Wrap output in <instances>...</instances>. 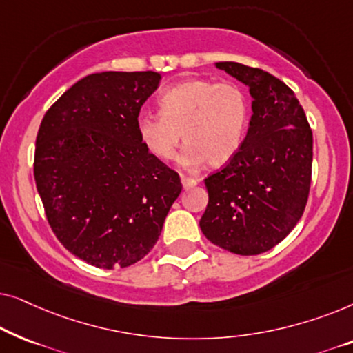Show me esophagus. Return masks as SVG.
Instances as JSON below:
<instances>
[{
    "label": "esophagus",
    "mask_w": 353,
    "mask_h": 353,
    "mask_svg": "<svg viewBox=\"0 0 353 353\" xmlns=\"http://www.w3.org/2000/svg\"><path fill=\"white\" fill-rule=\"evenodd\" d=\"M181 183H183V188H185V190H190V188L197 185V180H196V178H191V176L185 175V173H181Z\"/></svg>",
    "instance_id": "esophagus-1"
}]
</instances>
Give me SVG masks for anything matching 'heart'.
<instances>
[{
	"label": "heart",
	"instance_id": "1",
	"mask_svg": "<svg viewBox=\"0 0 353 353\" xmlns=\"http://www.w3.org/2000/svg\"><path fill=\"white\" fill-rule=\"evenodd\" d=\"M161 112L144 110L137 119L139 138L159 161H170L186 144L183 163L219 167L243 146L249 123V98L239 85L209 79L181 81L159 98Z\"/></svg>",
	"mask_w": 353,
	"mask_h": 353
}]
</instances>
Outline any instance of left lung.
<instances>
[{
	"mask_svg": "<svg viewBox=\"0 0 353 353\" xmlns=\"http://www.w3.org/2000/svg\"><path fill=\"white\" fill-rule=\"evenodd\" d=\"M215 65L249 86L254 114L238 154L204 180L209 204L199 225L219 248L257 255L281 243L305 210L313 134L284 81L239 62Z\"/></svg>",
	"mask_w": 353,
	"mask_h": 353,
	"instance_id": "left-lung-1",
	"label": "left lung"
}]
</instances>
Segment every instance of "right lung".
<instances>
[{"label": "right lung", "mask_w": 353, "mask_h": 353, "mask_svg": "<svg viewBox=\"0 0 353 353\" xmlns=\"http://www.w3.org/2000/svg\"><path fill=\"white\" fill-rule=\"evenodd\" d=\"M157 72H101L70 86L41 120L35 175L52 233L98 268L137 263L157 243L181 192L175 170L137 130Z\"/></svg>", "instance_id": "1"}]
</instances>
